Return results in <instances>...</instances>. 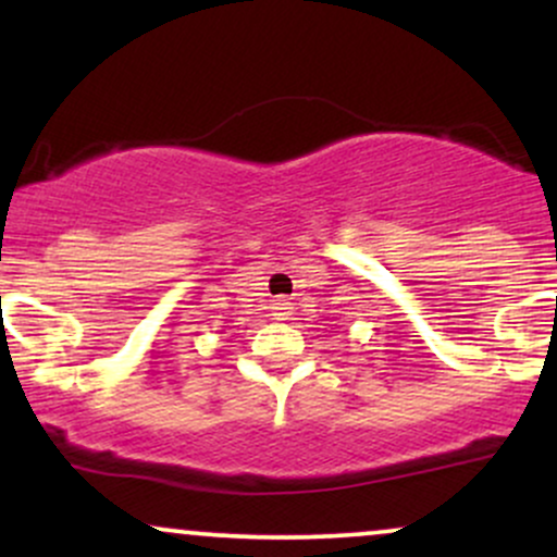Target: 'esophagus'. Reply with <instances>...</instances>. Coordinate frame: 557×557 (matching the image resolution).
<instances>
[{
    "mask_svg": "<svg viewBox=\"0 0 557 557\" xmlns=\"http://www.w3.org/2000/svg\"><path fill=\"white\" fill-rule=\"evenodd\" d=\"M272 309H274V317H277V319H287V317H290V309H293V306L287 304L285 298H280V300H274Z\"/></svg>",
    "mask_w": 557,
    "mask_h": 557,
    "instance_id": "1",
    "label": "esophagus"
}]
</instances>
